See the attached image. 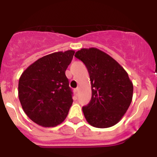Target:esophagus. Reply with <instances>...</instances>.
<instances>
[{
    "label": "esophagus",
    "instance_id": "esophagus-1",
    "mask_svg": "<svg viewBox=\"0 0 157 157\" xmlns=\"http://www.w3.org/2000/svg\"><path fill=\"white\" fill-rule=\"evenodd\" d=\"M78 91H79L78 89H75V93L76 94V95L77 94V93H78Z\"/></svg>",
    "mask_w": 157,
    "mask_h": 157
}]
</instances>
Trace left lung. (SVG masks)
I'll list each match as a JSON object with an SVG mask.
<instances>
[{"label": "left lung", "instance_id": "obj_1", "mask_svg": "<svg viewBox=\"0 0 157 157\" xmlns=\"http://www.w3.org/2000/svg\"><path fill=\"white\" fill-rule=\"evenodd\" d=\"M75 57L86 65L91 99L82 107L91 125L105 128L121 120L132 101L134 86L126 71L111 56L97 48H81Z\"/></svg>", "mask_w": 157, "mask_h": 157}]
</instances>
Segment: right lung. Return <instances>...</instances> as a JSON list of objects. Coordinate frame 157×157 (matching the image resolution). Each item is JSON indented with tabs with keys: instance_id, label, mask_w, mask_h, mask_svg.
<instances>
[{
	"instance_id": "add662e5",
	"label": "right lung",
	"mask_w": 157,
	"mask_h": 157,
	"mask_svg": "<svg viewBox=\"0 0 157 157\" xmlns=\"http://www.w3.org/2000/svg\"><path fill=\"white\" fill-rule=\"evenodd\" d=\"M75 52L68 50L44 56L30 65L20 77L21 106L37 125L55 127L67 117L73 99L65 72Z\"/></svg>"
}]
</instances>
